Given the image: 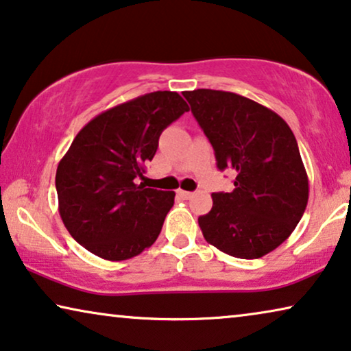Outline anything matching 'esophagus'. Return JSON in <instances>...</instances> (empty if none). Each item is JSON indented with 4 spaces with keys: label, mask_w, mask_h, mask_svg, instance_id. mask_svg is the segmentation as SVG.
<instances>
[{
    "label": "esophagus",
    "mask_w": 351,
    "mask_h": 351,
    "mask_svg": "<svg viewBox=\"0 0 351 351\" xmlns=\"http://www.w3.org/2000/svg\"><path fill=\"white\" fill-rule=\"evenodd\" d=\"M178 195H180L181 197V199H191V197H192V192H189V191H182V189H180V191H178Z\"/></svg>",
    "instance_id": "obj_1"
}]
</instances>
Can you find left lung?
Here are the masks:
<instances>
[{
    "mask_svg": "<svg viewBox=\"0 0 351 351\" xmlns=\"http://www.w3.org/2000/svg\"><path fill=\"white\" fill-rule=\"evenodd\" d=\"M182 95L215 149L219 170H235V189L213 192L199 218L205 240L223 253L258 259L283 243L302 218L308 176L289 125L234 92L197 88Z\"/></svg>",
    "mask_w": 351,
    "mask_h": 351,
    "instance_id": "obj_1",
    "label": "left lung"
}]
</instances>
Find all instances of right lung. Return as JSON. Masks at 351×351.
<instances>
[{
	"instance_id": "right-lung-1",
	"label": "right lung",
	"mask_w": 351,
	"mask_h": 351,
	"mask_svg": "<svg viewBox=\"0 0 351 351\" xmlns=\"http://www.w3.org/2000/svg\"><path fill=\"white\" fill-rule=\"evenodd\" d=\"M189 111L180 93L157 90L103 111L58 162V213L73 239L98 258L125 261L154 243L173 191L136 184L164 128Z\"/></svg>"
}]
</instances>
